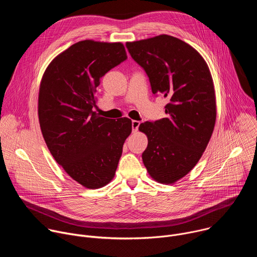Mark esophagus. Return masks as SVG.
<instances>
[{
    "instance_id": "esophagus-1",
    "label": "esophagus",
    "mask_w": 257,
    "mask_h": 257,
    "mask_svg": "<svg viewBox=\"0 0 257 257\" xmlns=\"http://www.w3.org/2000/svg\"><path fill=\"white\" fill-rule=\"evenodd\" d=\"M139 125H140V122H139V121L133 120V121H132V131H133V132H137Z\"/></svg>"
}]
</instances>
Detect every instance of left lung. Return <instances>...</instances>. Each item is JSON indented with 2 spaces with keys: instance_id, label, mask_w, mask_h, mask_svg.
<instances>
[{
  "instance_id": "8db88e82",
  "label": "left lung",
  "mask_w": 257,
  "mask_h": 257,
  "mask_svg": "<svg viewBox=\"0 0 257 257\" xmlns=\"http://www.w3.org/2000/svg\"><path fill=\"white\" fill-rule=\"evenodd\" d=\"M132 59L149 76L154 94L167 97L166 118L144 122L148 136L143 164L159 183L173 184L200 160L211 137L216 106L207 64L191 46L174 36L126 43Z\"/></svg>"
}]
</instances>
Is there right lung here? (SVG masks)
<instances>
[{
	"mask_svg": "<svg viewBox=\"0 0 257 257\" xmlns=\"http://www.w3.org/2000/svg\"><path fill=\"white\" fill-rule=\"evenodd\" d=\"M126 59L121 43L82 41L58 55L41 82L39 119L48 149L73 180L89 189L114 178L132 131L130 119L116 121L92 111L100 78Z\"/></svg>",
	"mask_w": 257,
	"mask_h": 257,
	"instance_id": "right-lung-1",
	"label": "right lung"
}]
</instances>
